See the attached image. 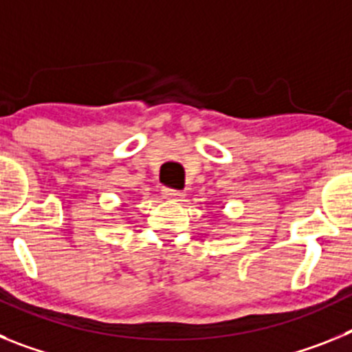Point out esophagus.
<instances>
[{"instance_id": "obj_1", "label": "esophagus", "mask_w": 352, "mask_h": 352, "mask_svg": "<svg viewBox=\"0 0 352 352\" xmlns=\"http://www.w3.org/2000/svg\"><path fill=\"white\" fill-rule=\"evenodd\" d=\"M162 194H164V197L166 199H169V201H176V203H179V201L185 199V194H183L182 190H174V188H164Z\"/></svg>"}]
</instances>
